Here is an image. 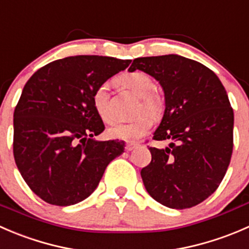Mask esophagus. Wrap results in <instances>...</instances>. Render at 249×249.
Instances as JSON below:
<instances>
[{"label": "esophagus", "mask_w": 249, "mask_h": 249, "mask_svg": "<svg viewBox=\"0 0 249 249\" xmlns=\"http://www.w3.org/2000/svg\"><path fill=\"white\" fill-rule=\"evenodd\" d=\"M136 147H137V144H135V143H126V145H125V150H127V152H131V150H134Z\"/></svg>", "instance_id": "34e87169"}]
</instances>
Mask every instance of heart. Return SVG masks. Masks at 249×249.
<instances>
[{"label":"heart","mask_w":249,"mask_h":249,"mask_svg":"<svg viewBox=\"0 0 249 249\" xmlns=\"http://www.w3.org/2000/svg\"><path fill=\"white\" fill-rule=\"evenodd\" d=\"M118 82L124 88L131 90L136 96L141 97V105L137 109V114H142L144 111L147 114L140 115L130 123L113 125L107 130V135L110 139L131 142L139 140L149 131L153 122L149 115L152 118L159 117L164 108V102L161 96L154 91L155 84L152 78L143 72H129L120 77ZM92 104L95 110L104 122H112L113 114L109 108V87L107 83H102L96 88L92 95Z\"/></svg>","instance_id":"1"}]
</instances>
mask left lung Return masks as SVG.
<instances>
[{
  "label": "left lung",
  "mask_w": 249,
  "mask_h": 249,
  "mask_svg": "<svg viewBox=\"0 0 249 249\" xmlns=\"http://www.w3.org/2000/svg\"><path fill=\"white\" fill-rule=\"evenodd\" d=\"M154 77L165 110L149 147L152 161L141 171L148 194L176 210L199 205L217 190L233 147V112L225 88L208 67L176 54L137 57L129 71Z\"/></svg>",
  "instance_id": "left-lung-1"
}]
</instances>
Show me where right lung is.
<instances>
[{
	"instance_id": "1",
	"label": "right lung",
	"mask_w": 249,
	"mask_h": 249,
	"mask_svg": "<svg viewBox=\"0 0 249 249\" xmlns=\"http://www.w3.org/2000/svg\"><path fill=\"white\" fill-rule=\"evenodd\" d=\"M131 60L77 55L35 72L14 110L13 153L30 189L56 206L74 205L97 188L123 141H97L105 125L94 108L100 84Z\"/></svg>"
}]
</instances>
